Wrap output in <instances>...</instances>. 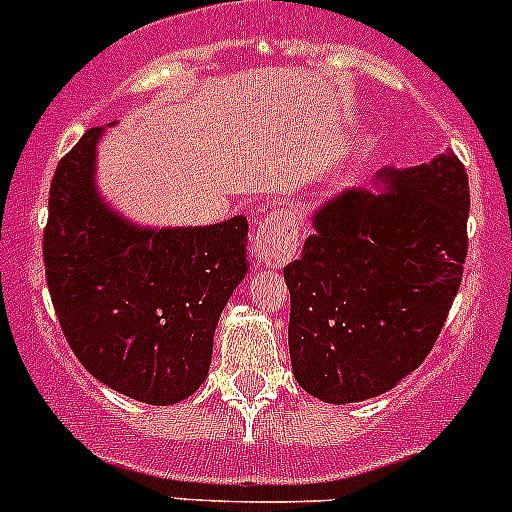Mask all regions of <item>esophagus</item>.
<instances>
[{"instance_id":"esophagus-1","label":"esophagus","mask_w":512,"mask_h":512,"mask_svg":"<svg viewBox=\"0 0 512 512\" xmlns=\"http://www.w3.org/2000/svg\"><path fill=\"white\" fill-rule=\"evenodd\" d=\"M255 255L265 265L282 267L297 255L299 225L292 210H275L255 230Z\"/></svg>"}]
</instances>
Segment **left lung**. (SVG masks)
<instances>
[{
    "mask_svg": "<svg viewBox=\"0 0 512 512\" xmlns=\"http://www.w3.org/2000/svg\"><path fill=\"white\" fill-rule=\"evenodd\" d=\"M468 175L451 151L386 165L376 188H349L312 215L285 267L289 359L297 384L327 404L394 389L421 366L461 287Z\"/></svg>",
    "mask_w": 512,
    "mask_h": 512,
    "instance_id": "left-lung-1",
    "label": "left lung"
}]
</instances>
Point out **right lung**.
<instances>
[{
	"mask_svg": "<svg viewBox=\"0 0 512 512\" xmlns=\"http://www.w3.org/2000/svg\"><path fill=\"white\" fill-rule=\"evenodd\" d=\"M113 126V123H111ZM91 128L56 165L44 265L64 337L91 376L151 406L200 389L232 289L247 275V218L143 227L103 200Z\"/></svg>",
	"mask_w": 512,
	"mask_h": 512,
	"instance_id": "obj_1",
	"label": "right lung"
}]
</instances>
